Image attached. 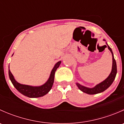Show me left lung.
<instances>
[{
  "instance_id": "8db88e82",
  "label": "left lung",
  "mask_w": 124,
  "mask_h": 124,
  "mask_svg": "<svg viewBox=\"0 0 124 124\" xmlns=\"http://www.w3.org/2000/svg\"><path fill=\"white\" fill-rule=\"evenodd\" d=\"M104 41H105V39H103ZM106 44L107 46L106 47H108V50L110 51V52L112 53V71H111L110 74L108 76V77L106 78V80L103 81V82H101L99 84L97 85L95 87H92V88H89V87H85V86H83L81 85L79 83H77L76 85L78 86V89L82 91V92H85V93H87V94L89 95H93V94H97V93H101L103 91H104L105 90L107 89L108 87H110V86L112 84V83L114 81L115 78L116 73H117V67H116V61L114 58V56H113V53L112 52V49H111L110 47L108 46L107 43L106 42Z\"/></svg>"
}]
</instances>
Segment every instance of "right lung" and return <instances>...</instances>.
<instances>
[{
    "label": "right lung",
    "mask_w": 124,
    "mask_h": 124,
    "mask_svg": "<svg viewBox=\"0 0 124 124\" xmlns=\"http://www.w3.org/2000/svg\"><path fill=\"white\" fill-rule=\"evenodd\" d=\"M13 55V54H12ZM61 61H59L55 64L53 70H52L49 78L46 83L40 86H32L26 85H22L18 83L15 80L13 75L9 70V77L12 82V85L16 88V89L20 92L22 94L29 98H38L42 97L47 94L52 89L53 83H54V74L57 68L59 67Z\"/></svg>",
    "instance_id": "add662e5"
}]
</instances>
